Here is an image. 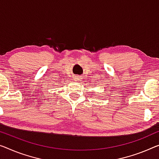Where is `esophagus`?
Here are the masks:
<instances>
[{
  "mask_svg": "<svg viewBox=\"0 0 159 159\" xmlns=\"http://www.w3.org/2000/svg\"><path fill=\"white\" fill-rule=\"evenodd\" d=\"M75 80H78V81H81V80H82V77L81 76H80V75H76V77L75 78Z\"/></svg>",
  "mask_w": 159,
  "mask_h": 159,
  "instance_id": "esophagus-1",
  "label": "esophagus"
}]
</instances>
